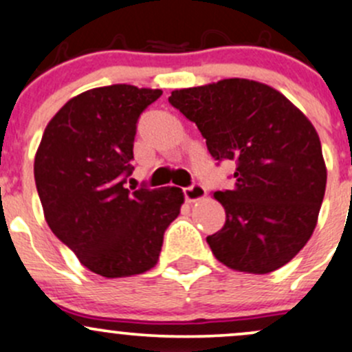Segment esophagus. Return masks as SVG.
<instances>
[{"label":"esophagus","mask_w":352,"mask_h":352,"mask_svg":"<svg viewBox=\"0 0 352 352\" xmlns=\"http://www.w3.org/2000/svg\"><path fill=\"white\" fill-rule=\"evenodd\" d=\"M205 193H207V191H205V188L201 186L200 183H193L190 184V186L183 188V195L184 198H186V201L200 200V198L205 197Z\"/></svg>","instance_id":"1"}]
</instances>
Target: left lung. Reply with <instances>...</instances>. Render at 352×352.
Here are the masks:
<instances>
[{
  "instance_id": "obj_1",
  "label": "left lung",
  "mask_w": 352,
  "mask_h": 352,
  "mask_svg": "<svg viewBox=\"0 0 352 352\" xmlns=\"http://www.w3.org/2000/svg\"><path fill=\"white\" fill-rule=\"evenodd\" d=\"M169 104L193 121L221 164L234 161L232 190L214 197L226 210L207 236L229 269L267 274L286 265L316 226L327 169L308 118L276 89L245 78L175 90Z\"/></svg>"
}]
</instances>
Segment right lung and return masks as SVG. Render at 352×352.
<instances>
[{"instance_id": "add662e5", "label": "right lung", "mask_w": 352, "mask_h": 352, "mask_svg": "<svg viewBox=\"0 0 352 352\" xmlns=\"http://www.w3.org/2000/svg\"><path fill=\"white\" fill-rule=\"evenodd\" d=\"M161 96L126 83L87 90L58 111L37 148L34 176L46 222L102 277L151 270L183 204L181 188L124 186L138 118Z\"/></svg>"}]
</instances>
